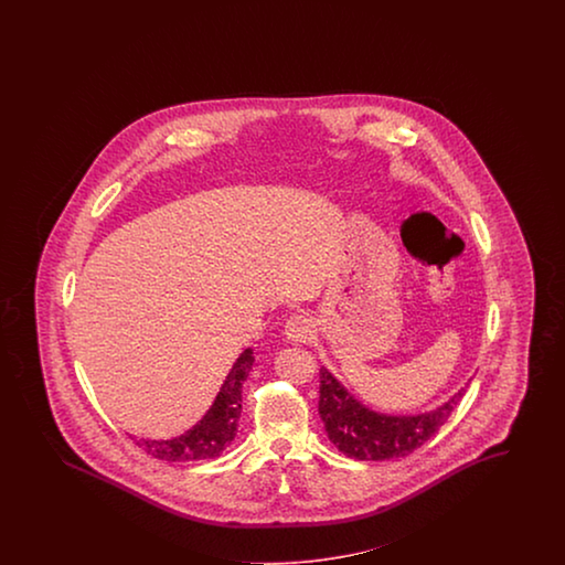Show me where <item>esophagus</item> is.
Wrapping results in <instances>:
<instances>
[{"label":"esophagus","mask_w":565,"mask_h":565,"mask_svg":"<svg viewBox=\"0 0 565 565\" xmlns=\"http://www.w3.org/2000/svg\"><path fill=\"white\" fill-rule=\"evenodd\" d=\"M286 338L294 343H305L310 340V335L315 333V326L308 319L307 315H291L284 327Z\"/></svg>","instance_id":"esophagus-1"}]
</instances>
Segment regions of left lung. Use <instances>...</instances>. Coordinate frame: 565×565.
Masks as SVG:
<instances>
[{"instance_id": "8db88e82", "label": "left lung", "mask_w": 565, "mask_h": 565, "mask_svg": "<svg viewBox=\"0 0 565 565\" xmlns=\"http://www.w3.org/2000/svg\"><path fill=\"white\" fill-rule=\"evenodd\" d=\"M462 395L460 390L435 411L423 414H383L364 406L323 366L319 414L327 437L343 456L379 462L404 458L427 444L460 404Z\"/></svg>"}]
</instances>
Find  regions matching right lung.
Instances as JSON below:
<instances>
[{"label": "right lung", "instance_id": "right-lung-1", "mask_svg": "<svg viewBox=\"0 0 565 565\" xmlns=\"http://www.w3.org/2000/svg\"><path fill=\"white\" fill-rule=\"evenodd\" d=\"M253 348H246L225 376L220 394L215 395V402L194 427L171 439H137L138 447L157 460L166 462H192L217 458L225 447H230L238 433L242 385L253 369Z\"/></svg>", "mask_w": 565, "mask_h": 565}]
</instances>
